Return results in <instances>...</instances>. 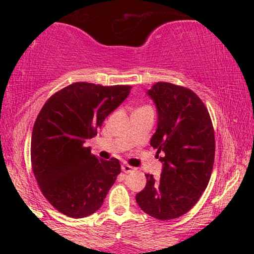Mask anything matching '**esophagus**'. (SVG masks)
<instances>
[{"mask_svg":"<svg viewBox=\"0 0 254 254\" xmlns=\"http://www.w3.org/2000/svg\"><path fill=\"white\" fill-rule=\"evenodd\" d=\"M122 171H123L124 173H131V172L135 171V168L130 165H123L122 166Z\"/></svg>","mask_w":254,"mask_h":254,"instance_id":"obj_1","label":"esophagus"}]
</instances>
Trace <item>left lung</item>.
Here are the masks:
<instances>
[{
    "label": "left lung",
    "mask_w": 254,
    "mask_h": 254,
    "mask_svg": "<svg viewBox=\"0 0 254 254\" xmlns=\"http://www.w3.org/2000/svg\"><path fill=\"white\" fill-rule=\"evenodd\" d=\"M157 109V129L150 145L162 162L160 180L145 174L147 185L136 194L145 214L166 221L186 214L210 180L215 132L208 109L191 89L156 82L148 90Z\"/></svg>",
    "instance_id": "1"
}]
</instances>
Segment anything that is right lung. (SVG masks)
<instances>
[{
	"label": "right lung",
	"mask_w": 254,
	"mask_h": 254,
	"mask_svg": "<svg viewBox=\"0 0 254 254\" xmlns=\"http://www.w3.org/2000/svg\"><path fill=\"white\" fill-rule=\"evenodd\" d=\"M130 89L75 82L51 95L40 110L32 131V171L44 197L66 216L97 211L121 173L117 159L99 160L83 143L97 135Z\"/></svg>",
	"instance_id": "obj_1"
}]
</instances>
